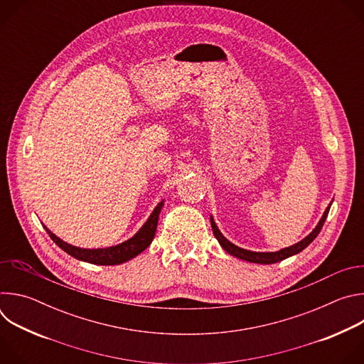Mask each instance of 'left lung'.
Returning <instances> with one entry per match:
<instances>
[{
    "label": "left lung",
    "mask_w": 364,
    "mask_h": 364,
    "mask_svg": "<svg viewBox=\"0 0 364 364\" xmlns=\"http://www.w3.org/2000/svg\"><path fill=\"white\" fill-rule=\"evenodd\" d=\"M331 203H333V201H331ZM331 203L328 204V207L326 209V212L323 213V216H321L320 222L317 223V226L313 229V232H311L308 236H305L302 240H299L298 243H295V245H292V246H288V247H284V249L277 250V252H253V250H247V249L239 247V246L233 245L232 242H229V240L222 235V232L219 230L218 225L215 223L213 216H210V223H212V229H213V233H215L216 239L219 240L220 246H222L229 255H232V256H235V257H239V259H243V261H247V262L269 265V264L281 262V261H284V259L299 253L301 250H304L311 242H313V240L318 236V233L321 232L323 225H324V222H326V219H327V216H328Z\"/></svg>",
    "instance_id": "8db88e82"
}]
</instances>
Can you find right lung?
I'll use <instances>...</instances> for the list:
<instances>
[{
    "mask_svg": "<svg viewBox=\"0 0 364 364\" xmlns=\"http://www.w3.org/2000/svg\"><path fill=\"white\" fill-rule=\"evenodd\" d=\"M163 205H164V200H161L157 205H155V209L152 210V213L149 215L146 222L141 226V229L132 237H129L128 240L118 243L115 246H109V247L85 249V247L73 246V245L62 240L60 237H58L53 232H50L44 225H43V228L46 229V232L48 233L51 240H53L62 250H65L70 256L79 259V261L93 264V265H119V264L131 261L132 257L138 256L141 252H144L151 245V242L155 236V230H157L159 216H160Z\"/></svg>",
    "mask_w": 364,
    "mask_h": 364,
    "instance_id": "add662e5",
    "label": "right lung"
}]
</instances>
